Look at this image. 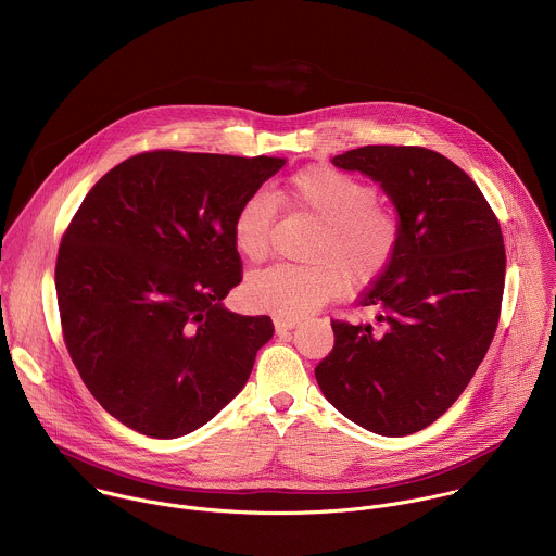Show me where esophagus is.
I'll list each match as a JSON object with an SVG mask.
<instances>
[{
    "mask_svg": "<svg viewBox=\"0 0 556 556\" xmlns=\"http://www.w3.org/2000/svg\"><path fill=\"white\" fill-rule=\"evenodd\" d=\"M298 324H300V321H298V319H291V317H276V319H274V326H276V332H278V334L293 330Z\"/></svg>",
    "mask_w": 556,
    "mask_h": 556,
    "instance_id": "1",
    "label": "esophagus"
}]
</instances>
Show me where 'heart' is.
Segmentation results:
<instances>
[{
    "instance_id": "heart-1",
    "label": "heart",
    "mask_w": 556,
    "mask_h": 556,
    "mask_svg": "<svg viewBox=\"0 0 556 556\" xmlns=\"http://www.w3.org/2000/svg\"><path fill=\"white\" fill-rule=\"evenodd\" d=\"M280 204L319 224V232L308 248L311 265H271L245 280L243 298L258 311L291 319L308 315L345 287L363 291L375 285L399 254L403 224L377 200V189L345 170L315 166L276 193L256 191L239 204L232 241L245 261L269 256Z\"/></svg>"
}]
</instances>
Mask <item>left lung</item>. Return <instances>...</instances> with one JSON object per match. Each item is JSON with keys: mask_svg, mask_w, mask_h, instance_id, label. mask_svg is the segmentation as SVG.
<instances>
[{"mask_svg": "<svg viewBox=\"0 0 556 556\" xmlns=\"http://www.w3.org/2000/svg\"><path fill=\"white\" fill-rule=\"evenodd\" d=\"M332 164L381 184L403 239L358 302L375 326L334 319V348L315 377L356 425L407 435L457 401L490 350L505 291L501 224L477 184L431 149L377 144Z\"/></svg>", "mask_w": 556, "mask_h": 556, "instance_id": "8db88e82", "label": "left lung"}]
</instances>
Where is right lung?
Masks as SVG:
<instances>
[{
	"instance_id": "add662e5",
	"label": "right lung",
	"mask_w": 556,
	"mask_h": 556,
	"mask_svg": "<svg viewBox=\"0 0 556 556\" xmlns=\"http://www.w3.org/2000/svg\"><path fill=\"white\" fill-rule=\"evenodd\" d=\"M282 166L147 151L103 175L66 226L55 261L64 345L129 429L186 435L245 386L274 324L222 306L243 278L232 219Z\"/></svg>"
}]
</instances>
